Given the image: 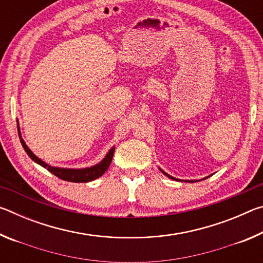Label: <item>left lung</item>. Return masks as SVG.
<instances>
[{
	"label": "left lung",
	"instance_id": "obj_1",
	"mask_svg": "<svg viewBox=\"0 0 263 263\" xmlns=\"http://www.w3.org/2000/svg\"><path fill=\"white\" fill-rule=\"evenodd\" d=\"M160 171H161V172H162V173H163V174H164V175H166V176H168V177H169V179H173V180H176V179H175V177H173V176H171V175H168V174H167V173H164V172H163V171H162V169H160ZM188 182H189V181H188ZM190 182H194V181H190Z\"/></svg>",
	"mask_w": 263,
	"mask_h": 263
}]
</instances>
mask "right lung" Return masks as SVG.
<instances>
[{
  "instance_id": "right-lung-1",
  "label": "right lung",
  "mask_w": 263,
  "mask_h": 263,
  "mask_svg": "<svg viewBox=\"0 0 263 263\" xmlns=\"http://www.w3.org/2000/svg\"><path fill=\"white\" fill-rule=\"evenodd\" d=\"M18 124V123H17ZM18 127V136L21 138V142L23 148L25 149V152L28 153L29 157L33 160L34 162H37L41 164L42 167L46 168L48 172H51L53 175H55L59 177L61 180L68 181V182H89L97 179L104 174V173L108 171V168L111 163V160H112L114 157V152H115V147L111 148L109 151V153L106 154V157L102 160L100 163L95 164V166L89 167V168H82V169H69V168H59V167H52L50 164H47L43 161V160L39 159L38 157L31 152V149L26 146L24 140L22 139L21 136V131H20V125Z\"/></svg>"
}]
</instances>
